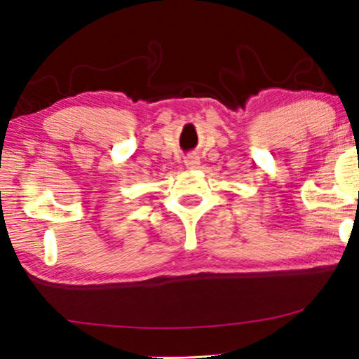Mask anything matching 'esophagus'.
Here are the masks:
<instances>
[{"label":"esophagus","mask_w":359,"mask_h":359,"mask_svg":"<svg viewBox=\"0 0 359 359\" xmlns=\"http://www.w3.org/2000/svg\"><path fill=\"white\" fill-rule=\"evenodd\" d=\"M184 165L188 170H196L201 165V160L198 158V156H186Z\"/></svg>","instance_id":"34e87169"}]
</instances>
